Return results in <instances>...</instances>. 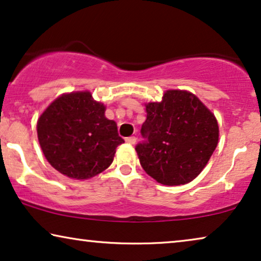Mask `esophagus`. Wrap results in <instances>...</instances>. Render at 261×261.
<instances>
[{
	"instance_id": "34e87169",
	"label": "esophagus",
	"mask_w": 261,
	"mask_h": 261,
	"mask_svg": "<svg viewBox=\"0 0 261 261\" xmlns=\"http://www.w3.org/2000/svg\"><path fill=\"white\" fill-rule=\"evenodd\" d=\"M126 142H127V144L134 145L135 142H137V138H135V137H128V138H126Z\"/></svg>"
}]
</instances>
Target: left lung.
<instances>
[{
    "mask_svg": "<svg viewBox=\"0 0 261 261\" xmlns=\"http://www.w3.org/2000/svg\"><path fill=\"white\" fill-rule=\"evenodd\" d=\"M144 141L135 146L146 173L164 185L194 180L219 142L214 114L189 91L167 90L162 102L146 105Z\"/></svg>",
    "mask_w": 261,
    "mask_h": 261,
    "instance_id": "8db88e82",
    "label": "left lung"
}]
</instances>
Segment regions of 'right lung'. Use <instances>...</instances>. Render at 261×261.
<instances>
[{"mask_svg":"<svg viewBox=\"0 0 261 261\" xmlns=\"http://www.w3.org/2000/svg\"><path fill=\"white\" fill-rule=\"evenodd\" d=\"M106 107L89 91L55 99L39 117L37 129L47 162L73 179H88L113 163L119 137L116 122L105 116Z\"/></svg>","mask_w":261,"mask_h":261,"instance_id":"right-lung-1","label":"right lung"}]
</instances>
